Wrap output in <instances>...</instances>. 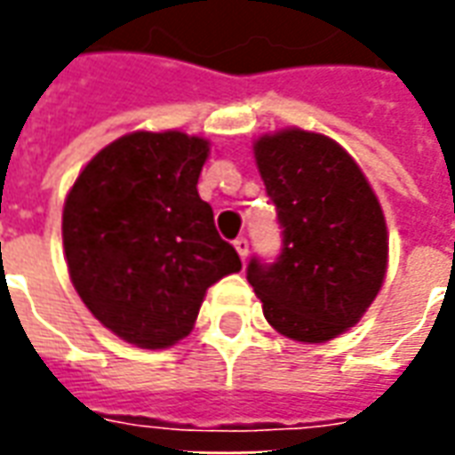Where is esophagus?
<instances>
[{"mask_svg": "<svg viewBox=\"0 0 455 455\" xmlns=\"http://www.w3.org/2000/svg\"><path fill=\"white\" fill-rule=\"evenodd\" d=\"M234 246H236V251H238V256H241V260H246V256H248V238L238 236L236 241H234Z\"/></svg>", "mask_w": 455, "mask_h": 455, "instance_id": "esophagus-1", "label": "esophagus"}]
</instances>
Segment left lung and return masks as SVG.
<instances>
[{"mask_svg":"<svg viewBox=\"0 0 455 455\" xmlns=\"http://www.w3.org/2000/svg\"><path fill=\"white\" fill-rule=\"evenodd\" d=\"M283 251L251 258L246 277L267 324L287 339L324 343L358 324L387 270L380 202L346 150L322 133L285 129L253 143Z\"/></svg>","mask_w":455,"mask_h":455,"instance_id":"obj_1","label":"left lung"}]
</instances>
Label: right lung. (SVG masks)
I'll return each mask as SVG.
<instances>
[{
	"instance_id": "obj_1",
	"label": "right lung",
	"mask_w": 455,
	"mask_h": 455,
	"mask_svg": "<svg viewBox=\"0 0 455 455\" xmlns=\"http://www.w3.org/2000/svg\"><path fill=\"white\" fill-rule=\"evenodd\" d=\"M209 140L133 131L94 156L63 207V246L77 295L109 331L168 348L192 331L207 287L241 270L197 180Z\"/></svg>"
}]
</instances>
